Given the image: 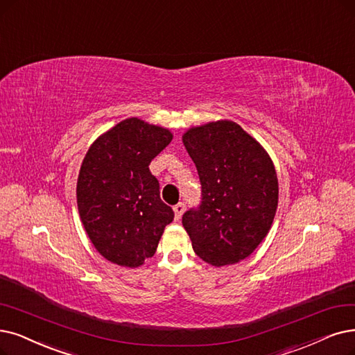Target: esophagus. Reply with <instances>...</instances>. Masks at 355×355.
<instances>
[{
    "label": "esophagus",
    "mask_w": 355,
    "mask_h": 355,
    "mask_svg": "<svg viewBox=\"0 0 355 355\" xmlns=\"http://www.w3.org/2000/svg\"><path fill=\"white\" fill-rule=\"evenodd\" d=\"M173 211H175V217H176V220H179V218L182 217L183 212H185V204L179 202L178 205H175V207H173Z\"/></svg>",
    "instance_id": "obj_1"
}]
</instances>
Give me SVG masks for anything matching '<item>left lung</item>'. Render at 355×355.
Masks as SVG:
<instances>
[{"label": "left lung", "mask_w": 355, "mask_h": 355, "mask_svg": "<svg viewBox=\"0 0 355 355\" xmlns=\"http://www.w3.org/2000/svg\"><path fill=\"white\" fill-rule=\"evenodd\" d=\"M202 185V202L182 224L195 253L212 266L253 253L271 229L278 178L266 150L239 123L221 119L182 135Z\"/></svg>", "instance_id": "obj_1"}]
</instances>
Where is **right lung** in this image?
I'll return each instance as SVG.
<instances>
[{"label":"right lung","mask_w":355,"mask_h":355,"mask_svg":"<svg viewBox=\"0 0 355 355\" xmlns=\"http://www.w3.org/2000/svg\"><path fill=\"white\" fill-rule=\"evenodd\" d=\"M173 134L139 118L123 119L90 146L77 179L80 218L96 250L138 268L157 250L173 209L160 200L150 163Z\"/></svg>","instance_id":"add662e5"}]
</instances>
